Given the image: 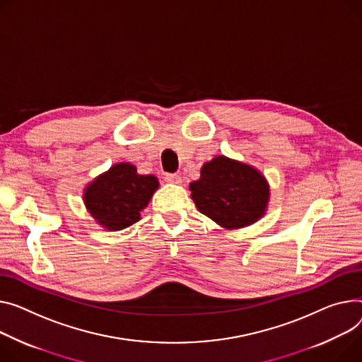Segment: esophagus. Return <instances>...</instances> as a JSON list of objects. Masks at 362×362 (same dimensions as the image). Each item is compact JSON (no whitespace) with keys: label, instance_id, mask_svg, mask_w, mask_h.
<instances>
[{"label":"esophagus","instance_id":"esophagus-1","mask_svg":"<svg viewBox=\"0 0 362 362\" xmlns=\"http://www.w3.org/2000/svg\"><path fill=\"white\" fill-rule=\"evenodd\" d=\"M164 180L167 183H173V185H180L182 183V177L179 175H170V173L164 175Z\"/></svg>","mask_w":362,"mask_h":362}]
</instances>
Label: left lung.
<instances>
[{"mask_svg":"<svg viewBox=\"0 0 362 362\" xmlns=\"http://www.w3.org/2000/svg\"><path fill=\"white\" fill-rule=\"evenodd\" d=\"M199 212L226 230L255 224L268 211L271 189L256 167L216 156L204 163L201 177L189 185Z\"/></svg>","mask_w":362,"mask_h":362,"instance_id":"left-lung-1","label":"left lung"}]
</instances>
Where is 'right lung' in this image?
Here are the masks:
<instances>
[{
	"label": "right lung",
	"mask_w": 362,
	"mask_h": 362,
	"mask_svg": "<svg viewBox=\"0 0 362 362\" xmlns=\"http://www.w3.org/2000/svg\"><path fill=\"white\" fill-rule=\"evenodd\" d=\"M158 186L154 175H139L134 164L116 163L86 186L83 201L100 227L119 231L141 218Z\"/></svg>",
	"instance_id": "obj_1"
}]
</instances>
